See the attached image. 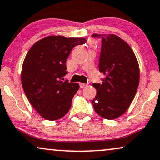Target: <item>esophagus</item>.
I'll use <instances>...</instances> for the list:
<instances>
[{"instance_id":"obj_1","label":"esophagus","mask_w":160,"mask_h":160,"mask_svg":"<svg viewBox=\"0 0 160 160\" xmlns=\"http://www.w3.org/2000/svg\"><path fill=\"white\" fill-rule=\"evenodd\" d=\"M80 88H85L86 86H87V84H86V83H82V82H80Z\"/></svg>"}]
</instances>
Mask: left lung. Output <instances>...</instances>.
Here are the masks:
<instances>
[{
  "label": "left lung",
  "instance_id": "8db88e82",
  "mask_svg": "<svg viewBox=\"0 0 160 160\" xmlns=\"http://www.w3.org/2000/svg\"><path fill=\"white\" fill-rule=\"evenodd\" d=\"M101 39L99 71L101 83H93L97 95L92 101L100 116L112 120L128 110L139 82V67L131 48L115 35L93 34Z\"/></svg>",
  "mask_w": 160,
  "mask_h": 160
}]
</instances>
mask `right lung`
<instances>
[{
	"label": "right lung",
	"instance_id": "1",
	"mask_svg": "<svg viewBox=\"0 0 160 160\" xmlns=\"http://www.w3.org/2000/svg\"><path fill=\"white\" fill-rule=\"evenodd\" d=\"M84 38L48 36L34 44L25 57L22 83L25 95L42 118H62L72 107L80 86L64 80L66 60L75 46L85 44Z\"/></svg>",
	"mask_w": 160,
	"mask_h": 160
}]
</instances>
